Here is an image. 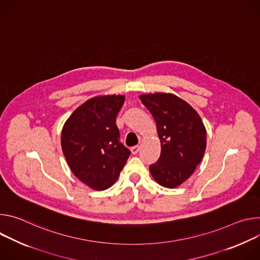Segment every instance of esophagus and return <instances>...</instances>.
I'll return each instance as SVG.
<instances>
[{"mask_svg":"<svg viewBox=\"0 0 260 260\" xmlns=\"http://www.w3.org/2000/svg\"><path fill=\"white\" fill-rule=\"evenodd\" d=\"M139 149H140L139 146H134V147H132V148H131L132 154H133V155H136V154L139 152Z\"/></svg>","mask_w":260,"mask_h":260,"instance_id":"34e87169","label":"esophagus"}]
</instances>
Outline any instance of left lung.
<instances>
[{
  "label": "left lung",
  "mask_w": 260,
  "mask_h": 260,
  "mask_svg": "<svg viewBox=\"0 0 260 260\" xmlns=\"http://www.w3.org/2000/svg\"><path fill=\"white\" fill-rule=\"evenodd\" d=\"M139 99L152 113L161 141L158 161L150 165L155 181L176 188L194 172L207 147V131L199 114L176 95L155 93Z\"/></svg>",
  "instance_id": "8db88e82"
}]
</instances>
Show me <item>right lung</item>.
I'll list each match as a JSON object with an SVG mask.
<instances>
[{
	"instance_id": "right-lung-1",
	"label": "right lung",
	"mask_w": 260,
	"mask_h": 260,
	"mask_svg": "<svg viewBox=\"0 0 260 260\" xmlns=\"http://www.w3.org/2000/svg\"><path fill=\"white\" fill-rule=\"evenodd\" d=\"M124 101L121 95L92 98L76 108L63 127L61 143L67 163L92 189L109 188L131 154L115 125Z\"/></svg>"
}]
</instances>
